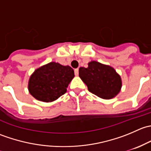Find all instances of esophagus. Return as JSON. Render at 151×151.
Returning a JSON list of instances; mask_svg holds the SVG:
<instances>
[{
    "label": "esophagus",
    "mask_w": 151,
    "mask_h": 151,
    "mask_svg": "<svg viewBox=\"0 0 151 151\" xmlns=\"http://www.w3.org/2000/svg\"><path fill=\"white\" fill-rule=\"evenodd\" d=\"M74 74H75L76 76H78V74H79V68H75V69H74Z\"/></svg>",
    "instance_id": "esophagus-1"
}]
</instances>
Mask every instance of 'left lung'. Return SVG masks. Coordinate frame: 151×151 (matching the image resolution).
I'll return each instance as SVG.
<instances>
[{
    "label": "left lung",
    "instance_id": "obj_1",
    "mask_svg": "<svg viewBox=\"0 0 151 151\" xmlns=\"http://www.w3.org/2000/svg\"><path fill=\"white\" fill-rule=\"evenodd\" d=\"M79 76L90 92L104 99L115 97L121 88V77L109 66L96 61L88 63V68L80 67Z\"/></svg>",
    "mask_w": 151,
    "mask_h": 151
}]
</instances>
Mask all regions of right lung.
I'll return each mask as SVG.
<instances>
[{
  "instance_id": "add662e5",
  "label": "right lung",
  "mask_w": 151,
  "mask_h": 151,
  "mask_svg": "<svg viewBox=\"0 0 151 151\" xmlns=\"http://www.w3.org/2000/svg\"><path fill=\"white\" fill-rule=\"evenodd\" d=\"M74 77V70L69 66L51 62L36 69L30 76L29 92L39 101H53L66 92Z\"/></svg>"
}]
</instances>
